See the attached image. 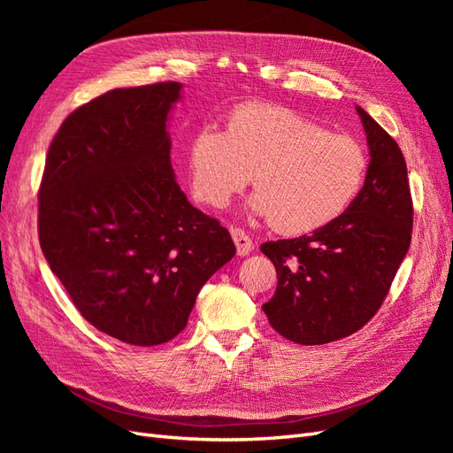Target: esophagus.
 Wrapping results in <instances>:
<instances>
[{"label": "esophagus", "instance_id": "obj_1", "mask_svg": "<svg viewBox=\"0 0 453 453\" xmlns=\"http://www.w3.org/2000/svg\"><path fill=\"white\" fill-rule=\"evenodd\" d=\"M230 234H232V240H234V243H236V253L240 257H245L253 251V240L245 234L242 228H232Z\"/></svg>", "mask_w": 453, "mask_h": 453}]
</instances>
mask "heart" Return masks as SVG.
Here are the masks:
<instances>
[{
  "instance_id": "heart-1",
  "label": "heart",
  "mask_w": 453,
  "mask_h": 453,
  "mask_svg": "<svg viewBox=\"0 0 453 453\" xmlns=\"http://www.w3.org/2000/svg\"><path fill=\"white\" fill-rule=\"evenodd\" d=\"M253 213L281 234H306L344 215L366 181V149L331 134L293 109L245 104L226 130L200 127L187 147V177L196 200L225 208L251 181Z\"/></svg>"
}]
</instances>
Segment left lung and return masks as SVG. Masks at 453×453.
Returning <instances> with one entry per match:
<instances>
[{
    "instance_id": "1",
    "label": "left lung",
    "mask_w": 453,
    "mask_h": 453,
    "mask_svg": "<svg viewBox=\"0 0 453 453\" xmlns=\"http://www.w3.org/2000/svg\"><path fill=\"white\" fill-rule=\"evenodd\" d=\"M370 150L361 195L311 236L260 245L276 266V293L263 304L287 340L328 344L359 331L380 310L412 240V196L401 147L365 109Z\"/></svg>"
}]
</instances>
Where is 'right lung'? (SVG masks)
<instances>
[{"instance_id":"add662e5","label":"right lung","mask_w":453,"mask_h":453,"mask_svg":"<svg viewBox=\"0 0 453 453\" xmlns=\"http://www.w3.org/2000/svg\"><path fill=\"white\" fill-rule=\"evenodd\" d=\"M181 83L115 88L67 117L39 188V243L98 331L158 346L187 326L202 285L234 257L228 230L190 203L170 162Z\"/></svg>"}]
</instances>
